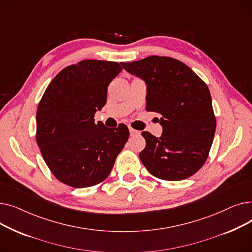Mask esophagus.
<instances>
[{
  "label": "esophagus",
  "instance_id": "34e87169",
  "mask_svg": "<svg viewBox=\"0 0 252 252\" xmlns=\"http://www.w3.org/2000/svg\"><path fill=\"white\" fill-rule=\"evenodd\" d=\"M129 134H130L131 137H135V136H139L140 135V131L129 127Z\"/></svg>",
  "mask_w": 252,
  "mask_h": 252
}]
</instances>
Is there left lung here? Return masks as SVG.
<instances>
[{"label": "left lung", "mask_w": 252, "mask_h": 252, "mask_svg": "<svg viewBox=\"0 0 252 252\" xmlns=\"http://www.w3.org/2000/svg\"><path fill=\"white\" fill-rule=\"evenodd\" d=\"M147 86L146 110L161 114L162 134L143 131L146 147L140 152L144 166L154 177L182 181L193 176L207 159L217 121L206 84L183 62L150 56L121 63Z\"/></svg>", "instance_id": "left-lung-1"}]
</instances>
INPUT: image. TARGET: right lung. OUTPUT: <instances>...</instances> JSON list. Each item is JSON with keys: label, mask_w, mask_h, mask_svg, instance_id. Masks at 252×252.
<instances>
[{"label": "right lung", "mask_w": 252, "mask_h": 252, "mask_svg": "<svg viewBox=\"0 0 252 252\" xmlns=\"http://www.w3.org/2000/svg\"><path fill=\"white\" fill-rule=\"evenodd\" d=\"M123 70L117 62L84 60L62 69L50 83L36 111V143L60 182L87 188L110 174L129 137L126 125L95 124L107 88Z\"/></svg>", "instance_id": "1"}]
</instances>
